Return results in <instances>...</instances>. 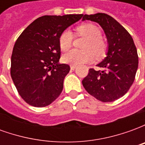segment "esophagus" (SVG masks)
Segmentation results:
<instances>
[{"label":"esophagus","instance_id":"34e87169","mask_svg":"<svg viewBox=\"0 0 145 145\" xmlns=\"http://www.w3.org/2000/svg\"><path fill=\"white\" fill-rule=\"evenodd\" d=\"M75 68H76V66H74V65H71V70L74 71V70L75 69Z\"/></svg>","mask_w":145,"mask_h":145}]
</instances>
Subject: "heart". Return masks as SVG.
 Returning a JSON list of instances; mask_svg holds the SVG:
<instances>
[{
    "label": "heart",
    "mask_w": 145,
    "mask_h": 145,
    "mask_svg": "<svg viewBox=\"0 0 145 145\" xmlns=\"http://www.w3.org/2000/svg\"><path fill=\"white\" fill-rule=\"evenodd\" d=\"M77 30L80 35L87 39L84 45L85 50H72L67 52L63 56V62L74 66H79L92 61L94 55L96 57H102L106 50V45L101 39L100 29L92 24H85L79 26ZM72 40V32L69 29L64 30L59 37L60 49L63 51L67 50L71 46Z\"/></svg>",
    "instance_id": "obj_1"
}]
</instances>
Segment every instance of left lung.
I'll use <instances>...</instances> for the list:
<instances>
[{
    "mask_svg": "<svg viewBox=\"0 0 145 145\" xmlns=\"http://www.w3.org/2000/svg\"><path fill=\"white\" fill-rule=\"evenodd\" d=\"M98 23L103 29L108 43L106 57L98 63L103 71L89 69L82 85L98 100L109 103L124 95L133 84L138 67L134 40L123 27L104 13L85 14L82 21Z\"/></svg>",
    "mask_w": 145,
    "mask_h": 145,
    "instance_id": "left-lung-1",
    "label": "left lung"
}]
</instances>
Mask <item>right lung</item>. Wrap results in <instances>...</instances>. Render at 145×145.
Returning a JSON list of instances; mask_svg holds the SVG:
<instances>
[{"mask_svg":"<svg viewBox=\"0 0 145 145\" xmlns=\"http://www.w3.org/2000/svg\"><path fill=\"white\" fill-rule=\"evenodd\" d=\"M82 16H42L16 40L11 55V76L21 97L28 104L46 106L60 95L70 66L59 63V37Z\"/></svg>","mask_w":145,"mask_h":145,"instance_id":"add662e5","label":"right lung"}]
</instances>
